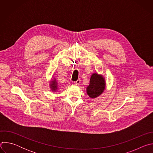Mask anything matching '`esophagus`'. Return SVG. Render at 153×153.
<instances>
[{"mask_svg":"<svg viewBox=\"0 0 153 153\" xmlns=\"http://www.w3.org/2000/svg\"><path fill=\"white\" fill-rule=\"evenodd\" d=\"M80 79H78L77 81H76L75 82H74V83H75V85H79L80 83Z\"/></svg>","mask_w":153,"mask_h":153,"instance_id":"1","label":"esophagus"}]
</instances>
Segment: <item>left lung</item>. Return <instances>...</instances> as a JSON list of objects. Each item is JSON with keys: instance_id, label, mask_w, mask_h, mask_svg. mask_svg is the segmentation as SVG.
<instances>
[{"instance_id": "8db88e82", "label": "left lung", "mask_w": 153, "mask_h": 153, "mask_svg": "<svg viewBox=\"0 0 153 153\" xmlns=\"http://www.w3.org/2000/svg\"><path fill=\"white\" fill-rule=\"evenodd\" d=\"M106 88L105 77L97 73H93L89 85L86 87V93L91 99H95L103 94Z\"/></svg>"}]
</instances>
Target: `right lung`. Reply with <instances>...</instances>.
<instances>
[{
    "label": "right lung",
    "mask_w": 153,
    "mask_h": 153,
    "mask_svg": "<svg viewBox=\"0 0 153 153\" xmlns=\"http://www.w3.org/2000/svg\"><path fill=\"white\" fill-rule=\"evenodd\" d=\"M50 87L51 90L53 92H56L57 91L59 88H58V83L56 79V78H53V79L51 80L50 82Z\"/></svg>",
    "instance_id": "add662e5"
}]
</instances>
